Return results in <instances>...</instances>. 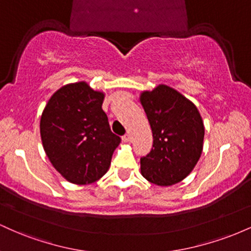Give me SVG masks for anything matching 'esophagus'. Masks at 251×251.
Wrapping results in <instances>:
<instances>
[{
  "label": "esophagus",
  "mask_w": 251,
  "mask_h": 251,
  "mask_svg": "<svg viewBox=\"0 0 251 251\" xmlns=\"http://www.w3.org/2000/svg\"><path fill=\"white\" fill-rule=\"evenodd\" d=\"M123 142L124 143H129V142H131V135H129V134L124 135V137H123Z\"/></svg>",
  "instance_id": "1"
}]
</instances>
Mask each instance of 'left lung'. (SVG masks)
Wrapping results in <instances>:
<instances>
[{
	"instance_id": "1",
	"label": "left lung",
	"mask_w": 251,
	"mask_h": 251,
	"mask_svg": "<svg viewBox=\"0 0 251 251\" xmlns=\"http://www.w3.org/2000/svg\"><path fill=\"white\" fill-rule=\"evenodd\" d=\"M139 101L151 126L153 146L140 159V172L150 183L170 186L191 174L204 145V123L188 98L170 86L143 91Z\"/></svg>"
}]
</instances>
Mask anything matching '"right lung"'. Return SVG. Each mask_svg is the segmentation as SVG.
I'll use <instances>...</instances> for the list:
<instances>
[{
	"mask_svg": "<svg viewBox=\"0 0 251 251\" xmlns=\"http://www.w3.org/2000/svg\"><path fill=\"white\" fill-rule=\"evenodd\" d=\"M105 93L86 81L59 88L43 108L40 134L54 169L70 183L99 180L111 165L120 138L112 133L101 106Z\"/></svg>",
	"mask_w": 251,
	"mask_h": 251,
	"instance_id": "add662e5",
	"label": "right lung"
}]
</instances>
